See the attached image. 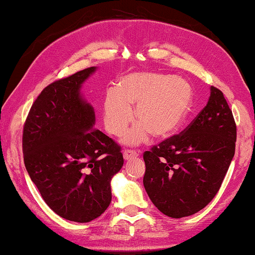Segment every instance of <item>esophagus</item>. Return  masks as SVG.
<instances>
[{
	"instance_id": "34e87169",
	"label": "esophagus",
	"mask_w": 255,
	"mask_h": 255,
	"mask_svg": "<svg viewBox=\"0 0 255 255\" xmlns=\"http://www.w3.org/2000/svg\"><path fill=\"white\" fill-rule=\"evenodd\" d=\"M138 156V153L135 151H132V150H126L123 152V157L126 161H131L134 160V158H137Z\"/></svg>"
}]
</instances>
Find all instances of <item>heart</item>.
Here are the masks:
<instances>
[{"label": "heart", "mask_w": 255, "mask_h": 255, "mask_svg": "<svg viewBox=\"0 0 255 255\" xmlns=\"http://www.w3.org/2000/svg\"><path fill=\"white\" fill-rule=\"evenodd\" d=\"M192 100V89L176 76L135 72L122 76L118 89H109L103 100V122L109 133L121 135L133 120L137 123L124 135L123 143L138 145L150 134L170 136L183 121Z\"/></svg>", "instance_id": "1"}]
</instances>
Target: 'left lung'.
I'll list each match as a JSON object with an SVG mask.
<instances>
[{"label": "left lung", "instance_id": "left-lung-1", "mask_svg": "<svg viewBox=\"0 0 255 255\" xmlns=\"http://www.w3.org/2000/svg\"><path fill=\"white\" fill-rule=\"evenodd\" d=\"M210 91L208 104L183 131L143 154L148 198L173 219L199 212L213 200L234 156L232 111L219 89Z\"/></svg>", "mask_w": 255, "mask_h": 255}]
</instances>
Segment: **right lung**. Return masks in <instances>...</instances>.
Segmentation results:
<instances>
[{"instance_id":"obj_1","label":"right lung","mask_w":255,"mask_h":255,"mask_svg":"<svg viewBox=\"0 0 255 255\" xmlns=\"http://www.w3.org/2000/svg\"><path fill=\"white\" fill-rule=\"evenodd\" d=\"M97 66L42 91L24 124V164L43 200L61 218H99L111 203V180L123 166L121 147L94 128L95 112L82 85Z\"/></svg>"}]
</instances>
